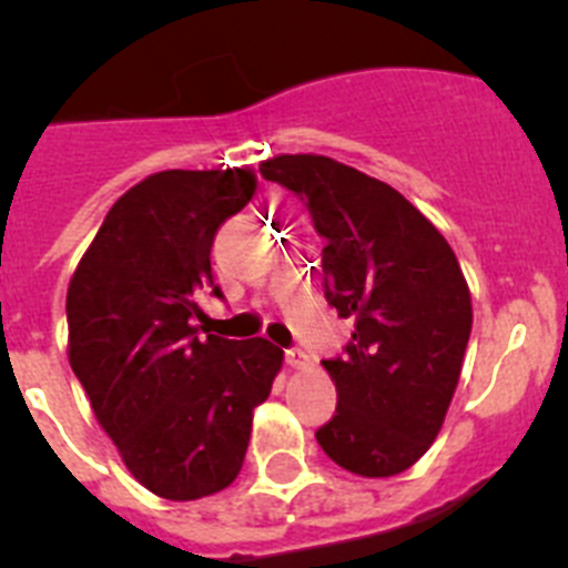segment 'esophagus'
I'll return each mask as SVG.
<instances>
[{"mask_svg":"<svg viewBox=\"0 0 568 568\" xmlns=\"http://www.w3.org/2000/svg\"><path fill=\"white\" fill-rule=\"evenodd\" d=\"M285 364H288L291 369H308L311 367V356L305 353V349L294 347V349H285Z\"/></svg>","mask_w":568,"mask_h":568,"instance_id":"esophagus-1","label":"esophagus"}]
</instances>
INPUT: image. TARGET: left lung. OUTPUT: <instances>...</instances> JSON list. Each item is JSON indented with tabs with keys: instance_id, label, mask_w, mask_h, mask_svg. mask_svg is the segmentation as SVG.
I'll return each mask as SVG.
<instances>
[{
	"instance_id": "1",
	"label": "left lung",
	"mask_w": 568,
	"mask_h": 568,
	"mask_svg": "<svg viewBox=\"0 0 568 568\" xmlns=\"http://www.w3.org/2000/svg\"><path fill=\"white\" fill-rule=\"evenodd\" d=\"M260 173L305 201L327 241V302L356 322L344 356L322 362L336 384L322 452L367 479L404 474L437 439L463 373L474 308L457 254L395 187L336 159L280 153Z\"/></svg>"
}]
</instances>
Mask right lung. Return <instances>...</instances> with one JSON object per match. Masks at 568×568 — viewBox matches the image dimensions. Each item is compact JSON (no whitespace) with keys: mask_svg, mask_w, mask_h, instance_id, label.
Returning <instances> with one entry per match:
<instances>
[{"mask_svg":"<svg viewBox=\"0 0 568 568\" xmlns=\"http://www.w3.org/2000/svg\"><path fill=\"white\" fill-rule=\"evenodd\" d=\"M254 190L252 168L153 173L114 201L69 280V367L125 468L162 499L235 481L254 406L283 369L266 338L199 333L215 232Z\"/></svg>","mask_w":568,"mask_h":568,"instance_id":"obj_1","label":"right lung"}]
</instances>
